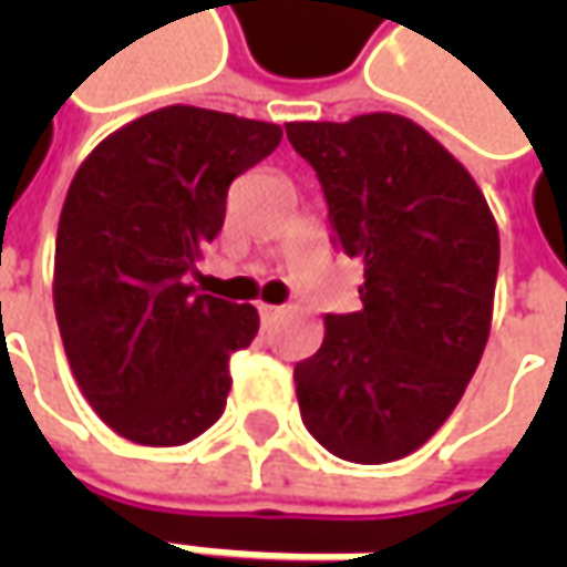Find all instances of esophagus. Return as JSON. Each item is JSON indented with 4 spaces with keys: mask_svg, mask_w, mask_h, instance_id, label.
I'll return each mask as SVG.
<instances>
[{
    "mask_svg": "<svg viewBox=\"0 0 567 567\" xmlns=\"http://www.w3.org/2000/svg\"><path fill=\"white\" fill-rule=\"evenodd\" d=\"M258 312H261V321H274V318L280 316L284 309H280V306H268V302H261V306H258Z\"/></svg>",
    "mask_w": 567,
    "mask_h": 567,
    "instance_id": "obj_1",
    "label": "esophagus"
}]
</instances>
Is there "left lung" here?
Returning <instances> with one entry per match:
<instances>
[{
	"instance_id": "8db88e82",
	"label": "left lung",
	"mask_w": 567,
	"mask_h": 567,
	"mask_svg": "<svg viewBox=\"0 0 567 567\" xmlns=\"http://www.w3.org/2000/svg\"><path fill=\"white\" fill-rule=\"evenodd\" d=\"M287 138L316 169L331 243L365 268L360 312L324 318L318 353L296 362L299 413L331 454L388 464L435 435L480 365L498 227L473 176L416 122H290Z\"/></svg>"
}]
</instances>
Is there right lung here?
<instances>
[{
  "label": "right lung",
  "instance_id": "add662e5",
  "mask_svg": "<svg viewBox=\"0 0 567 567\" xmlns=\"http://www.w3.org/2000/svg\"><path fill=\"white\" fill-rule=\"evenodd\" d=\"M280 138L274 122L164 106L78 166L55 233V321L81 394L122 439L186 445L220 420L229 357L258 312L198 293L188 274L224 227L229 183Z\"/></svg>",
  "mask_w": 567,
  "mask_h": 567
}]
</instances>
